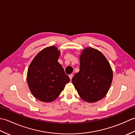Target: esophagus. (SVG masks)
Segmentation results:
<instances>
[{
  "label": "esophagus",
  "mask_w": 135,
  "mask_h": 135,
  "mask_svg": "<svg viewBox=\"0 0 135 135\" xmlns=\"http://www.w3.org/2000/svg\"><path fill=\"white\" fill-rule=\"evenodd\" d=\"M69 77H70V79H71V80L72 79L73 77V74H70V75H69Z\"/></svg>",
  "instance_id": "1"
}]
</instances>
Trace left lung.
Returning a JSON list of instances; mask_svg holds the SVG:
<instances>
[{"mask_svg":"<svg viewBox=\"0 0 135 135\" xmlns=\"http://www.w3.org/2000/svg\"><path fill=\"white\" fill-rule=\"evenodd\" d=\"M113 70L98 50L86 47L80 55L79 71L72 82L82 100L94 103L107 94L113 81Z\"/></svg>","mask_w":135,"mask_h":135,"instance_id":"1","label":"left lung"}]
</instances>
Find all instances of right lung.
<instances>
[{
    "label": "right lung",
    "mask_w": 135,
    "mask_h": 135,
    "mask_svg": "<svg viewBox=\"0 0 135 135\" xmlns=\"http://www.w3.org/2000/svg\"><path fill=\"white\" fill-rule=\"evenodd\" d=\"M60 54L56 46L46 47L35 57L28 68V85L33 96L40 101L53 102L70 81L57 61Z\"/></svg>",
    "instance_id": "1"
}]
</instances>
